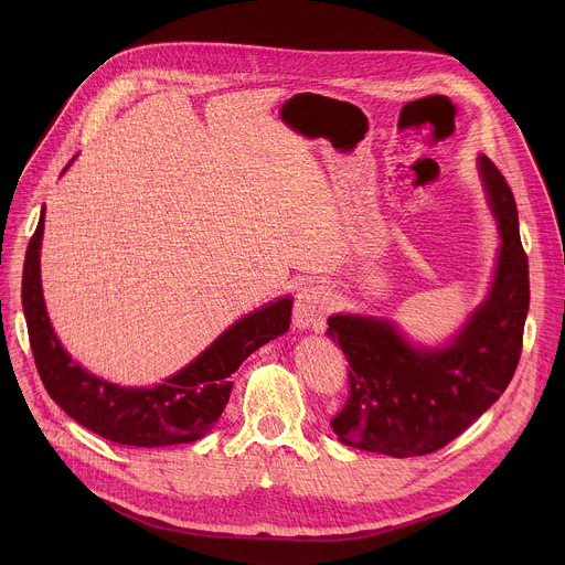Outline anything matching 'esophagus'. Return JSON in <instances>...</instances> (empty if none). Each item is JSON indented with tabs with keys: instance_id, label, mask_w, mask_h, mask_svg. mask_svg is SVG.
Instances as JSON below:
<instances>
[{
	"instance_id": "obj_1",
	"label": "esophagus",
	"mask_w": 565,
	"mask_h": 565,
	"mask_svg": "<svg viewBox=\"0 0 565 565\" xmlns=\"http://www.w3.org/2000/svg\"><path fill=\"white\" fill-rule=\"evenodd\" d=\"M333 297L327 286L319 284H308L299 288L295 297V308H292V321L295 327L306 331H321L327 324V315L331 312Z\"/></svg>"
}]
</instances>
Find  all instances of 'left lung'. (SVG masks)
<instances>
[{
    "label": "left lung",
    "instance_id": "1",
    "mask_svg": "<svg viewBox=\"0 0 565 565\" xmlns=\"http://www.w3.org/2000/svg\"><path fill=\"white\" fill-rule=\"evenodd\" d=\"M478 170L501 248L488 297L447 344H414L384 317H329L327 335L351 366V395L331 427L349 447L393 458L438 451L494 405L516 371L530 308L527 257L510 185L488 156H478Z\"/></svg>",
    "mask_w": 565,
    "mask_h": 565
}]
</instances>
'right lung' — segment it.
Here are the masks:
<instances>
[{"instance_id":"1","label":"right lung","mask_w":565,"mask_h":565,"mask_svg":"<svg viewBox=\"0 0 565 565\" xmlns=\"http://www.w3.org/2000/svg\"><path fill=\"white\" fill-rule=\"evenodd\" d=\"M44 210L24 259L22 306L29 340L44 388L89 431L127 447L194 443L221 418L230 375L248 355L290 329L292 297H279L227 327L188 366L153 386H120L73 362L53 333L40 277Z\"/></svg>"}]
</instances>
